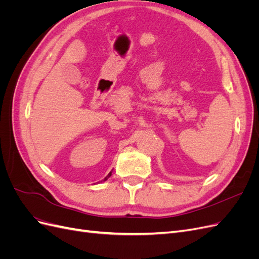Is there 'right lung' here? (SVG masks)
I'll list each match as a JSON object with an SVG mask.
<instances>
[{
    "instance_id": "1",
    "label": "right lung",
    "mask_w": 259,
    "mask_h": 259,
    "mask_svg": "<svg viewBox=\"0 0 259 259\" xmlns=\"http://www.w3.org/2000/svg\"><path fill=\"white\" fill-rule=\"evenodd\" d=\"M111 174H112V170H111V171H110V173H109V174H108V175H107V176H106V177L104 178V180H103V182H106V180H107V179H108L109 177H110V176H111Z\"/></svg>"
}]
</instances>
